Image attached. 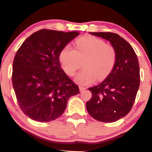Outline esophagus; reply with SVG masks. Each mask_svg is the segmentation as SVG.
<instances>
[{
  "mask_svg": "<svg viewBox=\"0 0 152 152\" xmlns=\"http://www.w3.org/2000/svg\"><path fill=\"white\" fill-rule=\"evenodd\" d=\"M79 89H80V91H85V89H86V88L85 87H81V86H80V87H79Z\"/></svg>",
  "mask_w": 152,
  "mask_h": 152,
  "instance_id": "34e87169",
  "label": "esophagus"
}]
</instances>
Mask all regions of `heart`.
I'll use <instances>...</instances> for the list:
<instances>
[{"mask_svg":"<svg viewBox=\"0 0 152 152\" xmlns=\"http://www.w3.org/2000/svg\"><path fill=\"white\" fill-rule=\"evenodd\" d=\"M63 69L69 76H73L83 65L84 69L75 77L80 85H88L104 79L114 67L116 52L114 48L93 36L81 37L76 42L75 49L69 44L63 48L59 53Z\"/></svg>","mask_w":152,"mask_h":152,"instance_id":"1","label":"heart"}]
</instances>
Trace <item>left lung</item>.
I'll list each match as a JSON object with an SVG mask.
<instances>
[{
  "instance_id": "8db88e82",
  "label": "left lung",
  "mask_w": 152,
  "mask_h": 152,
  "mask_svg": "<svg viewBox=\"0 0 152 152\" xmlns=\"http://www.w3.org/2000/svg\"><path fill=\"white\" fill-rule=\"evenodd\" d=\"M108 41L116 52V61L102 83L89 88L92 98L86 103L89 114L102 122H114L125 117L134 104L140 85V69L131 45L113 33H89Z\"/></svg>"
}]
</instances>
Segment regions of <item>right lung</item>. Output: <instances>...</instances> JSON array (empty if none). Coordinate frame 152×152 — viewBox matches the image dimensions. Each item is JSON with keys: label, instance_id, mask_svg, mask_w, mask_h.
I'll use <instances>...</instances> for the list:
<instances>
[{"label": "right lung", "instance_id": "1", "mask_svg": "<svg viewBox=\"0 0 152 152\" xmlns=\"http://www.w3.org/2000/svg\"><path fill=\"white\" fill-rule=\"evenodd\" d=\"M42 29L22 43L13 63L12 83L22 112L31 119L48 122L65 111L78 85L61 67L59 53L79 35Z\"/></svg>", "mask_w": 152, "mask_h": 152}]
</instances>
